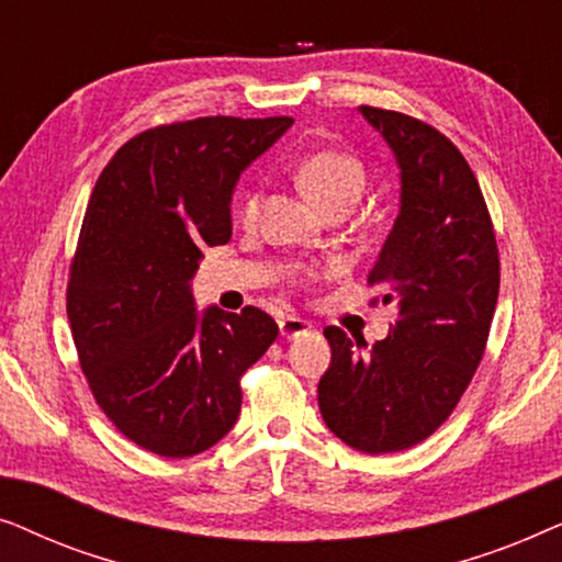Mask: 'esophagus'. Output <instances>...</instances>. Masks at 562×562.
I'll list each match as a JSON object with an SVG mask.
<instances>
[{
  "label": "esophagus",
  "instance_id": "obj_1",
  "mask_svg": "<svg viewBox=\"0 0 562 562\" xmlns=\"http://www.w3.org/2000/svg\"><path fill=\"white\" fill-rule=\"evenodd\" d=\"M279 329H281V337H286V340H294V337H302L312 329V325L302 317H283L279 322Z\"/></svg>",
  "mask_w": 562,
  "mask_h": 562
}]
</instances>
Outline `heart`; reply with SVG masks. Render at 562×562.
<instances>
[{
  "mask_svg": "<svg viewBox=\"0 0 562 562\" xmlns=\"http://www.w3.org/2000/svg\"><path fill=\"white\" fill-rule=\"evenodd\" d=\"M296 187L319 212H348L358 204L366 191V168L356 156L345 150L322 148L299 160L294 171ZM258 191L243 196L240 220L252 222L258 217Z\"/></svg>",
  "mask_w": 562,
  "mask_h": 562,
  "instance_id": "obj_1",
  "label": "heart"
}]
</instances>
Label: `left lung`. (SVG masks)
<instances>
[{
  "instance_id": "left-lung-1",
  "label": "left lung",
  "mask_w": 562,
  "mask_h": 562,
  "mask_svg": "<svg viewBox=\"0 0 562 562\" xmlns=\"http://www.w3.org/2000/svg\"><path fill=\"white\" fill-rule=\"evenodd\" d=\"M398 168V212L368 281L398 322L368 348L337 327L319 379L329 432L368 456L435 432L471 383L498 299V250L481 187L442 133L406 114L358 106Z\"/></svg>"
}]
</instances>
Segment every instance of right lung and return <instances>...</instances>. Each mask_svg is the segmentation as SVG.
<instances>
[{
  "mask_svg": "<svg viewBox=\"0 0 562 562\" xmlns=\"http://www.w3.org/2000/svg\"><path fill=\"white\" fill-rule=\"evenodd\" d=\"M291 117H202L127 140L99 176L68 279V322L97 404L164 458L210 450L240 414V375L279 335L256 306L196 310L204 248L233 237V194Z\"/></svg>",
  "mask_w": 562,
  "mask_h": 562,
  "instance_id": "1",
  "label": "right lung"
}]
</instances>
